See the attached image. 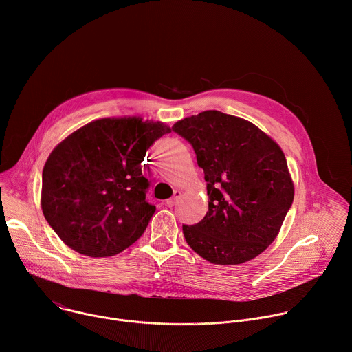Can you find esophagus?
Instances as JSON below:
<instances>
[{
	"label": "esophagus",
	"mask_w": 352,
	"mask_h": 352,
	"mask_svg": "<svg viewBox=\"0 0 352 352\" xmlns=\"http://www.w3.org/2000/svg\"><path fill=\"white\" fill-rule=\"evenodd\" d=\"M179 196H181V192H179V190H174V195H173V197H170V199H167V200H166V206H168V208H173V206H174L177 202H178Z\"/></svg>",
	"instance_id": "obj_1"
}]
</instances>
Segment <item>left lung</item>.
<instances>
[{"label":"left lung","mask_w":352,"mask_h":352,"mask_svg":"<svg viewBox=\"0 0 352 352\" xmlns=\"http://www.w3.org/2000/svg\"><path fill=\"white\" fill-rule=\"evenodd\" d=\"M186 139L208 182L209 210L182 226L195 252L214 265H241L276 239L294 200L281 147L243 118L209 110L173 126Z\"/></svg>","instance_id":"obj_1"}]
</instances>
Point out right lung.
Returning <instances> with one entry per match:
<instances>
[{
	"label": "right lung",
	"instance_id": "add662e5",
	"mask_svg": "<svg viewBox=\"0 0 352 352\" xmlns=\"http://www.w3.org/2000/svg\"><path fill=\"white\" fill-rule=\"evenodd\" d=\"M170 132L166 124L140 117L102 118L54 147L43 168L41 209L65 245L107 258L140 238L156 212L146 200L142 162Z\"/></svg>",
	"mask_w": 352,
	"mask_h": 352
}]
</instances>
